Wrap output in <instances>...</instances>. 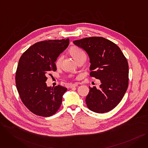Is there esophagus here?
Instances as JSON below:
<instances>
[{
  "label": "esophagus",
  "instance_id": "obj_1",
  "mask_svg": "<svg viewBox=\"0 0 148 148\" xmlns=\"http://www.w3.org/2000/svg\"><path fill=\"white\" fill-rule=\"evenodd\" d=\"M78 84L77 83H75V84H71V86H70V88H75V87H77V86H78Z\"/></svg>",
  "mask_w": 148,
  "mask_h": 148
}]
</instances>
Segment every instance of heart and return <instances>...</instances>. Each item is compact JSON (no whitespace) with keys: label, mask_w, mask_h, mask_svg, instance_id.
Masks as SVG:
<instances>
[{"label":"heart","mask_w":148,"mask_h":148,"mask_svg":"<svg viewBox=\"0 0 148 148\" xmlns=\"http://www.w3.org/2000/svg\"><path fill=\"white\" fill-rule=\"evenodd\" d=\"M69 54L71 56V57L77 62H78L80 60H85L86 58V55L85 52L80 47L77 46H72L69 49ZM62 61V57H58L55 61V66L57 68H59L61 66Z\"/></svg>","instance_id":"heart-1"}]
</instances>
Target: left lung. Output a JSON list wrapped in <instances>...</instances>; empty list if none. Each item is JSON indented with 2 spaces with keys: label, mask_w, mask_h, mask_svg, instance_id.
Listing matches in <instances>:
<instances>
[{
  "label": "left lung",
  "mask_w": 148,
  "mask_h": 148,
  "mask_svg": "<svg viewBox=\"0 0 148 148\" xmlns=\"http://www.w3.org/2000/svg\"><path fill=\"white\" fill-rule=\"evenodd\" d=\"M73 43L83 49L90 60V75L101 83L99 89L90 88L86 98L89 110L98 113L117 106L128 86V62L119 47L103 37H89Z\"/></svg>",
  "instance_id": "8db88e82"
}]
</instances>
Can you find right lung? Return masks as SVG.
Masks as SVG:
<instances>
[{
	"label": "right lung",
	"instance_id": "obj_1",
	"mask_svg": "<svg viewBox=\"0 0 148 148\" xmlns=\"http://www.w3.org/2000/svg\"><path fill=\"white\" fill-rule=\"evenodd\" d=\"M69 39L35 43L20 58L15 83L23 103L34 114L49 117L56 113L67 89L47 86L48 74L56 71L55 61L69 45Z\"/></svg>",
	"mask_w": 148,
	"mask_h": 148
}]
</instances>
